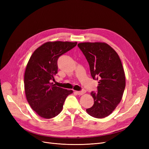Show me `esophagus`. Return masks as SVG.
<instances>
[{
	"mask_svg": "<svg viewBox=\"0 0 149 149\" xmlns=\"http://www.w3.org/2000/svg\"><path fill=\"white\" fill-rule=\"evenodd\" d=\"M76 93L78 94V95L81 96V95H83V94H84L86 93V91L85 90H83V91H76Z\"/></svg>",
	"mask_w": 149,
	"mask_h": 149,
	"instance_id": "obj_1",
	"label": "esophagus"
}]
</instances>
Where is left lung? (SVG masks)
<instances>
[{"label": "left lung", "instance_id": "8db88e82", "mask_svg": "<svg viewBox=\"0 0 149 149\" xmlns=\"http://www.w3.org/2000/svg\"><path fill=\"white\" fill-rule=\"evenodd\" d=\"M88 62L94 79L99 80L97 92L91 93L93 106L86 112L96 118L111 114L120 102L125 86V73L118 54L104 42L78 44Z\"/></svg>", "mask_w": 149, "mask_h": 149}]
</instances>
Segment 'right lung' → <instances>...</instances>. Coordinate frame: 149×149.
Instances as JSON below:
<instances>
[{
    "instance_id": "right-lung-1",
    "label": "right lung",
    "mask_w": 149,
    "mask_h": 149,
    "mask_svg": "<svg viewBox=\"0 0 149 149\" xmlns=\"http://www.w3.org/2000/svg\"><path fill=\"white\" fill-rule=\"evenodd\" d=\"M77 42H48L34 51L26 65L24 88L30 107L41 118L50 119L59 114L66 97L73 93L51 83L58 73L57 61Z\"/></svg>"
}]
</instances>
